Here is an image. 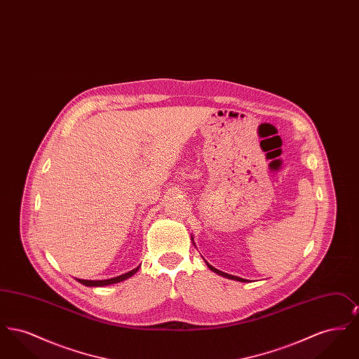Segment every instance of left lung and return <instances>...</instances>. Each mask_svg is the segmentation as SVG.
Here are the masks:
<instances>
[{"mask_svg":"<svg viewBox=\"0 0 359 359\" xmlns=\"http://www.w3.org/2000/svg\"><path fill=\"white\" fill-rule=\"evenodd\" d=\"M207 266L212 271V272H215V273L221 274L223 277H227V278H231V280H237V281H242V283H246V280H243V278H241V277H237V276H233V274H227L223 273L221 271H218V269H215L214 266H211L210 264H207Z\"/></svg>","mask_w":359,"mask_h":359,"instance_id":"8db88e82","label":"left lung"}]
</instances>
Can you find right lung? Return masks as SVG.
Listing matches in <instances>:
<instances>
[{
    "label": "right lung",
    "mask_w": 359,
    "mask_h": 359,
    "mask_svg": "<svg viewBox=\"0 0 359 359\" xmlns=\"http://www.w3.org/2000/svg\"><path fill=\"white\" fill-rule=\"evenodd\" d=\"M138 268H140V266H138ZM138 268L133 269V271H130V272H128V273L121 274L118 277L109 278V280H97V281H94V280H78V281H79L81 284L86 285V287H104V285L116 284V283H120V281H123V280H126V278L132 277V276L136 273L137 271H138Z\"/></svg>",
    "instance_id": "1"
}]
</instances>
